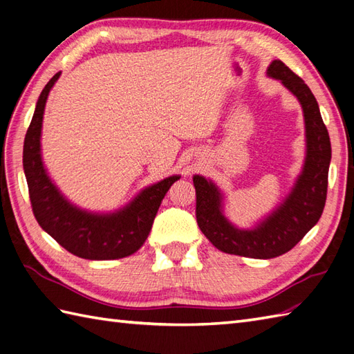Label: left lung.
I'll return each mask as SVG.
<instances>
[{
  "mask_svg": "<svg viewBox=\"0 0 354 354\" xmlns=\"http://www.w3.org/2000/svg\"><path fill=\"white\" fill-rule=\"evenodd\" d=\"M268 76L297 97L304 114L306 160L289 196L257 227L240 230L223 216L221 190L204 176H193L201 231L222 252L251 259H274L290 251L317 225L326 205L332 160L327 127L310 88L278 59L268 66Z\"/></svg>",
  "mask_w": 354,
  "mask_h": 354,
  "instance_id": "1",
  "label": "left lung"
}]
</instances>
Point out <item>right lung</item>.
Wrapping results in <instances>:
<instances>
[{"mask_svg":"<svg viewBox=\"0 0 354 354\" xmlns=\"http://www.w3.org/2000/svg\"><path fill=\"white\" fill-rule=\"evenodd\" d=\"M61 73H56L37 99L22 152V165L32 209L41 228L66 251L86 260H114L137 252L152 228L158 208L179 175L146 187L115 213H91L65 199L47 175L41 155V131L48 93Z\"/></svg>","mask_w":354,"mask_h":354,"instance_id":"right-lung-1","label":"right lung"}]
</instances>
